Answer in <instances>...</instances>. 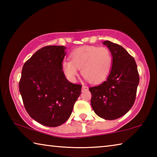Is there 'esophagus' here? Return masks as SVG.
<instances>
[{
	"label": "esophagus",
	"mask_w": 157,
	"mask_h": 157,
	"mask_svg": "<svg viewBox=\"0 0 157 157\" xmlns=\"http://www.w3.org/2000/svg\"><path fill=\"white\" fill-rule=\"evenodd\" d=\"M89 89V87L86 86V85L83 84L82 85V91H86V90Z\"/></svg>",
	"instance_id": "esophagus-1"
}]
</instances>
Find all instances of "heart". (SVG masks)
<instances>
[{"label": "heart", "mask_w": 157, "mask_h": 157, "mask_svg": "<svg viewBox=\"0 0 157 157\" xmlns=\"http://www.w3.org/2000/svg\"><path fill=\"white\" fill-rule=\"evenodd\" d=\"M112 66V57L105 47L84 46L71 53V60L64 59L62 67L68 80L74 82L81 69L82 75L91 83L102 82L107 78Z\"/></svg>", "instance_id": "1"}]
</instances>
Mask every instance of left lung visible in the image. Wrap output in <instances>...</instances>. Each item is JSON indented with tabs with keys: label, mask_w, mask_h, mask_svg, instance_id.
I'll return each instance as SVG.
<instances>
[{
	"label": "left lung",
	"mask_w": 157,
	"mask_h": 157,
	"mask_svg": "<svg viewBox=\"0 0 157 157\" xmlns=\"http://www.w3.org/2000/svg\"><path fill=\"white\" fill-rule=\"evenodd\" d=\"M111 52L112 66L103 83L89 88L95 113L105 120L124 116L134 105L139 75L135 59L123 47L109 41L102 43Z\"/></svg>",
	"instance_id": "8db88e82"
}]
</instances>
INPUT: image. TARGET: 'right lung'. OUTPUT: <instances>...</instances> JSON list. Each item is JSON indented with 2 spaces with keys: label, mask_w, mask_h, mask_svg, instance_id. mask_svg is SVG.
<instances>
[{
  "label": "right lung",
  "mask_w": 157,
  "mask_h": 157,
  "mask_svg": "<svg viewBox=\"0 0 157 157\" xmlns=\"http://www.w3.org/2000/svg\"><path fill=\"white\" fill-rule=\"evenodd\" d=\"M66 49L44 47L23 66L19 91L25 109L32 118L47 127L64 123L81 94L82 85L68 81L62 71Z\"/></svg>",
  "instance_id": "add662e5"
}]
</instances>
